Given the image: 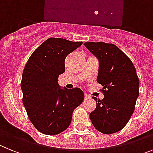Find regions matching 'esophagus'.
Instances as JSON below:
<instances>
[{"instance_id":"obj_1","label":"esophagus","mask_w":153,"mask_h":153,"mask_svg":"<svg viewBox=\"0 0 153 153\" xmlns=\"http://www.w3.org/2000/svg\"><path fill=\"white\" fill-rule=\"evenodd\" d=\"M84 97H85V99H88V98H90V95H88V94H84Z\"/></svg>"}]
</instances>
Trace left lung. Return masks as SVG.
Masks as SVG:
<instances>
[{
    "label": "left lung",
    "instance_id": "1",
    "mask_svg": "<svg viewBox=\"0 0 153 153\" xmlns=\"http://www.w3.org/2000/svg\"><path fill=\"white\" fill-rule=\"evenodd\" d=\"M84 45L99 61L97 82L102 84L104 98L96 101L90 113L95 129L105 134L126 126L133 114L139 95V79L131 59L113 44L86 42Z\"/></svg>",
    "mask_w": 153,
    "mask_h": 153
}]
</instances>
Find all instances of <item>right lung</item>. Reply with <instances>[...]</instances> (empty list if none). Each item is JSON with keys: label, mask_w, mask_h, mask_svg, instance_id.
Instances as JSON below:
<instances>
[{"label": "right lung", "mask_w": 153, "mask_h": 153, "mask_svg": "<svg viewBox=\"0 0 153 153\" xmlns=\"http://www.w3.org/2000/svg\"><path fill=\"white\" fill-rule=\"evenodd\" d=\"M82 41L51 37L33 52L22 73V102L31 123L40 133L55 135L71 123L73 112L84 101L81 89L60 88L59 76L65 59Z\"/></svg>", "instance_id": "add662e5"}]
</instances>
